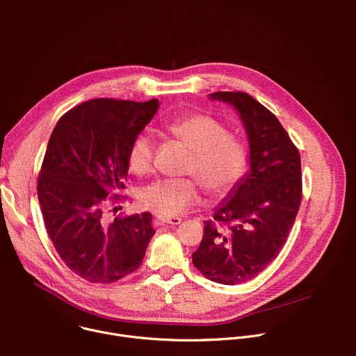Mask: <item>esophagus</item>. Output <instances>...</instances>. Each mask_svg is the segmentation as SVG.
Masks as SVG:
<instances>
[{"instance_id": "esophagus-1", "label": "esophagus", "mask_w": 356, "mask_h": 356, "mask_svg": "<svg viewBox=\"0 0 356 356\" xmlns=\"http://www.w3.org/2000/svg\"><path fill=\"white\" fill-rule=\"evenodd\" d=\"M156 220H158V222L161 224V225H179L180 222H181V218H179V217H162V216H158L156 217Z\"/></svg>"}]
</instances>
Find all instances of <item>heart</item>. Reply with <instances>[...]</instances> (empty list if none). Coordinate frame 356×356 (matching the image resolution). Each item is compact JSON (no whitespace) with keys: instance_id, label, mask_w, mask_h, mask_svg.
I'll use <instances>...</instances> for the list:
<instances>
[{"instance_id":"1","label":"heart","mask_w":356,"mask_h":356,"mask_svg":"<svg viewBox=\"0 0 356 356\" xmlns=\"http://www.w3.org/2000/svg\"><path fill=\"white\" fill-rule=\"evenodd\" d=\"M166 131L193 152L188 173L194 175L209 194L228 193L248 168V149L228 128L209 114H187L166 125ZM155 142L147 134L134 138L128 149V166L143 176L152 170ZM198 201L197 183L190 179H162L143 187L140 206L159 216L183 214Z\"/></svg>"}]
</instances>
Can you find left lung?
I'll return each mask as SVG.
<instances>
[{"mask_svg": "<svg viewBox=\"0 0 356 356\" xmlns=\"http://www.w3.org/2000/svg\"><path fill=\"white\" fill-rule=\"evenodd\" d=\"M210 95L239 113L250 172L206 221L191 258L207 279L232 286L257 277L284 246L301 202V161L286 129L259 101L242 91Z\"/></svg>", "mask_w": 356, "mask_h": 356, "instance_id": "1", "label": "left lung"}]
</instances>
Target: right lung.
I'll use <instances>...</instances> for the list:
<instances>
[{
	"mask_svg": "<svg viewBox=\"0 0 356 356\" xmlns=\"http://www.w3.org/2000/svg\"><path fill=\"white\" fill-rule=\"evenodd\" d=\"M158 108L156 98H95L63 114L50 135L38 179L40 211L60 259L90 283L135 272L155 234L150 213L110 222L106 210L124 200L129 145Z\"/></svg>",
	"mask_w": 356,
	"mask_h": 356,
	"instance_id": "obj_1",
	"label": "right lung"
}]
</instances>
